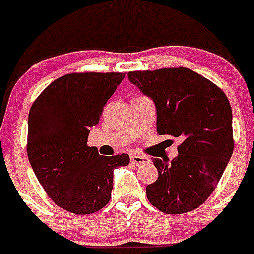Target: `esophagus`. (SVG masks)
<instances>
[{
    "label": "esophagus",
    "instance_id": "34e87169",
    "mask_svg": "<svg viewBox=\"0 0 254 254\" xmlns=\"http://www.w3.org/2000/svg\"><path fill=\"white\" fill-rule=\"evenodd\" d=\"M130 162L132 163V165H136V166H141V165H145V163L150 162V160H148L147 157H143V156H137V155H132L131 157H130Z\"/></svg>",
    "mask_w": 254,
    "mask_h": 254
}]
</instances>
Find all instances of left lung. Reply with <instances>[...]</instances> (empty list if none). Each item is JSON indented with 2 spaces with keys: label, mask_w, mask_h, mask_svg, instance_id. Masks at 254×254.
<instances>
[{
  "label": "left lung",
  "mask_w": 254,
  "mask_h": 254,
  "mask_svg": "<svg viewBox=\"0 0 254 254\" xmlns=\"http://www.w3.org/2000/svg\"><path fill=\"white\" fill-rule=\"evenodd\" d=\"M131 83L157 109V134L181 137L171 162L153 158L157 181L146 187L148 201L166 214H184L212 194L234 152L232 111L226 94L187 67L130 71Z\"/></svg>",
  "instance_id": "8db88e82"
}]
</instances>
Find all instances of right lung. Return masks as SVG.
I'll return each instance as SVG.
<instances>
[{
    "label": "right lung",
    "instance_id": "1",
    "mask_svg": "<svg viewBox=\"0 0 254 254\" xmlns=\"http://www.w3.org/2000/svg\"><path fill=\"white\" fill-rule=\"evenodd\" d=\"M125 73L73 72L38 96L28 117L27 153L49 198L72 214H93L112 198L113 171L129 155L102 156L89 147V129Z\"/></svg>",
    "mask_w": 254,
    "mask_h": 254
}]
</instances>
